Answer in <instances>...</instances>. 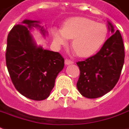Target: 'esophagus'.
<instances>
[{"instance_id":"obj_1","label":"esophagus","mask_w":129,"mask_h":129,"mask_svg":"<svg viewBox=\"0 0 129 129\" xmlns=\"http://www.w3.org/2000/svg\"><path fill=\"white\" fill-rule=\"evenodd\" d=\"M64 63H65V64H66V65H68V64H73V63H74V62H73V61H72V60H70V59H66L64 60Z\"/></svg>"}]
</instances>
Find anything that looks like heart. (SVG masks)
Segmentation results:
<instances>
[{"label":"heart","mask_w":129,"mask_h":129,"mask_svg":"<svg viewBox=\"0 0 129 129\" xmlns=\"http://www.w3.org/2000/svg\"><path fill=\"white\" fill-rule=\"evenodd\" d=\"M107 28L102 23L95 22L86 18H73L64 23L63 28L54 27L52 35L57 46L66 45L73 39L72 48L80 57L94 54L105 42Z\"/></svg>","instance_id":"b5f03b06"}]
</instances>
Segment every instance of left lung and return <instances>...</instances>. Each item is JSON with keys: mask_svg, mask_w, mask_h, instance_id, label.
Segmentation results:
<instances>
[{"mask_svg": "<svg viewBox=\"0 0 129 129\" xmlns=\"http://www.w3.org/2000/svg\"><path fill=\"white\" fill-rule=\"evenodd\" d=\"M107 22L113 35L96 54L77 62L80 70L77 87L83 96L89 99L101 97L115 87L124 63L122 37L119 30L115 31L111 22Z\"/></svg>", "mask_w": 129, "mask_h": 129, "instance_id": "1", "label": "left lung"}]
</instances>
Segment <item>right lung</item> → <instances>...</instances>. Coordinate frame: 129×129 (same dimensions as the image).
<instances>
[{
    "label": "right lung",
    "instance_id": "obj_1",
    "mask_svg": "<svg viewBox=\"0 0 129 129\" xmlns=\"http://www.w3.org/2000/svg\"><path fill=\"white\" fill-rule=\"evenodd\" d=\"M40 23L26 19L15 25L8 35L6 53L7 68L15 89L35 101L50 96L56 77L64 64L59 52L36 45L30 30L35 27L44 37L47 34Z\"/></svg>",
    "mask_w": 129,
    "mask_h": 129
}]
</instances>
